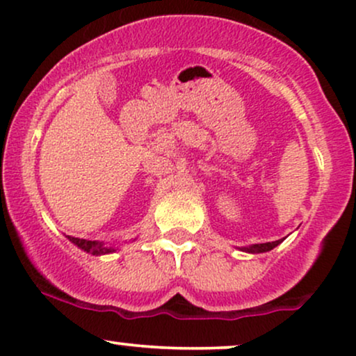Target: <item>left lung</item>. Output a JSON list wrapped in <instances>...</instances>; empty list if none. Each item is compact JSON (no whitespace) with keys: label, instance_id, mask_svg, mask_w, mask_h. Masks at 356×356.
Masks as SVG:
<instances>
[{"label":"left lung","instance_id":"8db88e82","mask_svg":"<svg viewBox=\"0 0 356 356\" xmlns=\"http://www.w3.org/2000/svg\"><path fill=\"white\" fill-rule=\"evenodd\" d=\"M281 241H275V243H263V244H254V246L248 248L249 252H264V251H271L273 248H276Z\"/></svg>","mask_w":356,"mask_h":356}]
</instances>
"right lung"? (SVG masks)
Instances as JSON below:
<instances>
[{"label":"right lung","mask_w":356,"mask_h":356,"mask_svg":"<svg viewBox=\"0 0 356 356\" xmlns=\"http://www.w3.org/2000/svg\"><path fill=\"white\" fill-rule=\"evenodd\" d=\"M68 239H70L73 244H76V246L83 249V251L92 252V254H107V252H112V251H113L112 248H105L104 244L95 243V241H87V239H79V238H70V236H68Z\"/></svg>","instance_id":"right-lung-1"}]
</instances>
